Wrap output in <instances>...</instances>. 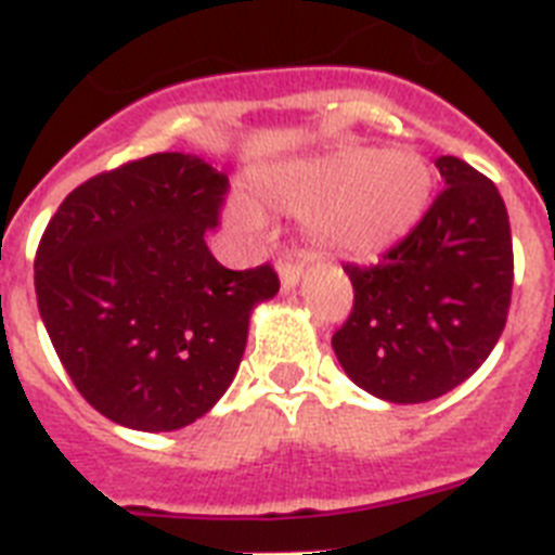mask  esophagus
Instances as JSON below:
<instances>
[{"label": "esophagus", "instance_id": "34e87169", "mask_svg": "<svg viewBox=\"0 0 555 555\" xmlns=\"http://www.w3.org/2000/svg\"><path fill=\"white\" fill-rule=\"evenodd\" d=\"M278 272H281L283 288H292L300 283V278H304V263H297V260H281V263H278Z\"/></svg>", "mask_w": 555, "mask_h": 555}]
</instances>
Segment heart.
Returning <instances> with one entry per match:
<instances>
[{
	"instance_id": "b5f03b06",
	"label": "heart",
	"mask_w": 555,
	"mask_h": 555,
	"mask_svg": "<svg viewBox=\"0 0 555 555\" xmlns=\"http://www.w3.org/2000/svg\"><path fill=\"white\" fill-rule=\"evenodd\" d=\"M258 195L283 212L311 218V235L323 249L371 255L393 244L420 221L431 172L414 153H377L349 146L320 158L258 178ZM237 223L258 227L251 204L235 206Z\"/></svg>"
}]
</instances>
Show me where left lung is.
Listing matches in <instances>:
<instances>
[{
  "label": "left lung",
  "mask_w": 555,
  "mask_h": 555,
  "mask_svg": "<svg viewBox=\"0 0 555 555\" xmlns=\"http://www.w3.org/2000/svg\"><path fill=\"white\" fill-rule=\"evenodd\" d=\"M446 190L374 267L346 263L354 306L332 337L343 371L388 402H428L474 374L505 328L514 241L496 184L453 155Z\"/></svg>",
  "instance_id": "obj_1"
}]
</instances>
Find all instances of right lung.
I'll use <instances>...</instances> for the list:
<instances>
[{
    "instance_id": "right-lung-1",
    "label": "right lung",
    "mask_w": 555,
    "mask_h": 555,
    "mask_svg": "<svg viewBox=\"0 0 555 555\" xmlns=\"http://www.w3.org/2000/svg\"><path fill=\"white\" fill-rule=\"evenodd\" d=\"M227 176L192 153H155L62 201L36 249V300L73 386L107 420L176 431L221 400L249 314L278 295L269 263L221 267L204 235Z\"/></svg>"
}]
</instances>
